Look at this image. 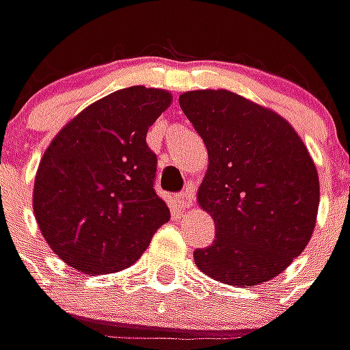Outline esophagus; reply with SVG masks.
Wrapping results in <instances>:
<instances>
[{
    "label": "esophagus",
    "mask_w": 350,
    "mask_h": 350,
    "mask_svg": "<svg viewBox=\"0 0 350 350\" xmlns=\"http://www.w3.org/2000/svg\"><path fill=\"white\" fill-rule=\"evenodd\" d=\"M192 200H194V190H192V188H188V190H184L182 194L178 196V202H180V206H182L184 210L192 206Z\"/></svg>",
    "instance_id": "esophagus-1"
}]
</instances>
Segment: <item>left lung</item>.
Here are the masks:
<instances>
[{"mask_svg":"<svg viewBox=\"0 0 350 350\" xmlns=\"http://www.w3.org/2000/svg\"><path fill=\"white\" fill-rule=\"evenodd\" d=\"M180 109L208 148L198 204L214 217L216 239L194 252L198 269L236 287L278 278L317 224L307 146L283 116L226 89L180 94Z\"/></svg>","mask_w":350,"mask_h":350,"instance_id":"1","label":"left lung"}]
</instances>
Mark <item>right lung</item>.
Instances as JSON below:
<instances>
[{
  "mask_svg": "<svg viewBox=\"0 0 350 350\" xmlns=\"http://www.w3.org/2000/svg\"><path fill=\"white\" fill-rule=\"evenodd\" d=\"M170 103L164 89L114 91L69 120L47 146L33 212L49 247L77 271L103 275L133 265L170 219L154 192L156 154L146 144Z\"/></svg>",
  "mask_w": 350,
  "mask_h": 350,
  "instance_id": "1",
  "label": "right lung"
}]
</instances>
